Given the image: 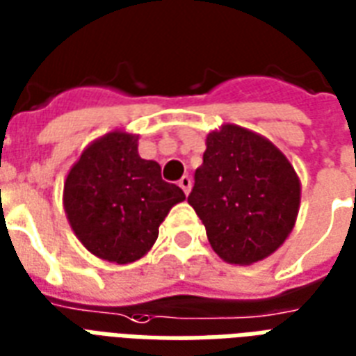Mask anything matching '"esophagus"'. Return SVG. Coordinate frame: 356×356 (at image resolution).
I'll return each instance as SVG.
<instances>
[{
	"label": "esophagus",
	"instance_id": "obj_1",
	"mask_svg": "<svg viewBox=\"0 0 356 356\" xmlns=\"http://www.w3.org/2000/svg\"><path fill=\"white\" fill-rule=\"evenodd\" d=\"M178 186H180V188L184 189V193L188 195L189 191H191V178H189V176H181L180 181H178Z\"/></svg>",
	"mask_w": 356,
	"mask_h": 356
}]
</instances>
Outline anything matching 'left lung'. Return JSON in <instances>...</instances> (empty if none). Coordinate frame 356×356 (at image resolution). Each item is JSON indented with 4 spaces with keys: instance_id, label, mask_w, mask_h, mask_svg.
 I'll return each instance as SVG.
<instances>
[{
    "instance_id": "1",
    "label": "left lung",
    "mask_w": 356,
    "mask_h": 356,
    "mask_svg": "<svg viewBox=\"0 0 356 356\" xmlns=\"http://www.w3.org/2000/svg\"><path fill=\"white\" fill-rule=\"evenodd\" d=\"M300 195V178L279 147L238 124H222L207 136L188 203L214 252L227 264L250 266L286 241Z\"/></svg>"
}]
</instances>
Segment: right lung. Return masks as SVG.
<instances>
[{"mask_svg": "<svg viewBox=\"0 0 356 356\" xmlns=\"http://www.w3.org/2000/svg\"><path fill=\"white\" fill-rule=\"evenodd\" d=\"M186 199L138 155V136L104 134L85 147L64 181V210L81 245L100 260L132 264L159 235L168 210Z\"/></svg>", "mask_w": 356, "mask_h": 356, "instance_id": "add662e5", "label": "right lung"}]
</instances>
